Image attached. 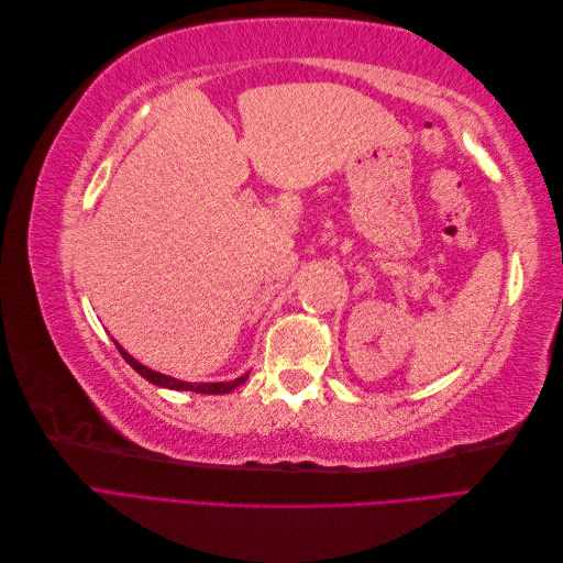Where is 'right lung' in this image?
Segmentation results:
<instances>
[{"label":"right lung","instance_id":"1","mask_svg":"<svg viewBox=\"0 0 563 563\" xmlns=\"http://www.w3.org/2000/svg\"><path fill=\"white\" fill-rule=\"evenodd\" d=\"M114 345H117L119 354L124 356V362H126L135 373H141V376H143L147 383L157 385V387H166V389L197 391V395H228V391L236 389L242 383H246V378H249V373H244V376L234 378V380H225V383H185V380H178V378H172V376H164V373H159V371H152V368L143 366L139 360H133V356H131L122 345H119L117 340H114Z\"/></svg>","mask_w":563,"mask_h":563}]
</instances>
